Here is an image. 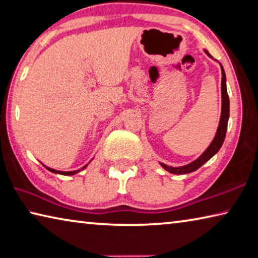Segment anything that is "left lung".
<instances>
[{"instance_id":"1","label":"left lung","mask_w":258,"mask_h":258,"mask_svg":"<svg viewBox=\"0 0 258 258\" xmlns=\"http://www.w3.org/2000/svg\"><path fill=\"white\" fill-rule=\"evenodd\" d=\"M205 52L207 55L211 56L209 52L207 51H205ZM221 70H222V81H221V92H222V111H221V117H220V123L218 126V132H216L213 142H212L211 145L207 147V150L203 153V154L198 157L196 161L191 162L190 164H187L184 166H179V168H172V166H168L166 164L161 163V165L171 173L186 174V173L194 172V171L200 169L201 166L205 163V162L212 159V157H213L216 153L220 151L221 146H222L224 138H225V134H227V128H228L230 103H229V95L227 92V84H225V72L223 70L222 66H221Z\"/></svg>"}]
</instances>
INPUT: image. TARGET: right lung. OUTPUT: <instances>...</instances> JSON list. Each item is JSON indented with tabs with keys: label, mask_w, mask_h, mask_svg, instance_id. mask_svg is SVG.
<instances>
[{
	"label": "right lung",
	"mask_w": 258,
	"mask_h": 258,
	"mask_svg": "<svg viewBox=\"0 0 258 258\" xmlns=\"http://www.w3.org/2000/svg\"><path fill=\"white\" fill-rule=\"evenodd\" d=\"M86 166H87V165H85L81 170H84ZM46 169L51 171V172H53V173H58V174H63V175H72V174H75V173L79 172V171H80V170H77V171H70V172H63V171H57V170H54V169H51V168H46Z\"/></svg>",
	"instance_id": "right-lung-1"
}]
</instances>
